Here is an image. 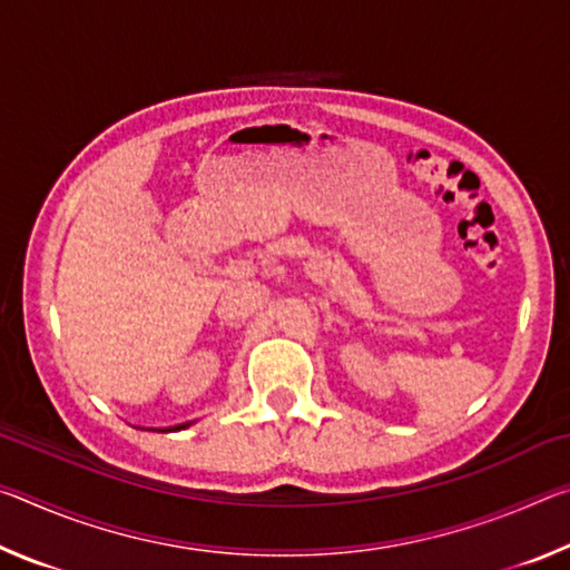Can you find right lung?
Masks as SVG:
<instances>
[{
	"instance_id": "right-lung-1",
	"label": "right lung",
	"mask_w": 570,
	"mask_h": 570,
	"mask_svg": "<svg viewBox=\"0 0 570 570\" xmlns=\"http://www.w3.org/2000/svg\"><path fill=\"white\" fill-rule=\"evenodd\" d=\"M188 424H190V422H186V424H176V428H168V432H170V430H173V432H176V430H186Z\"/></svg>"
}]
</instances>
